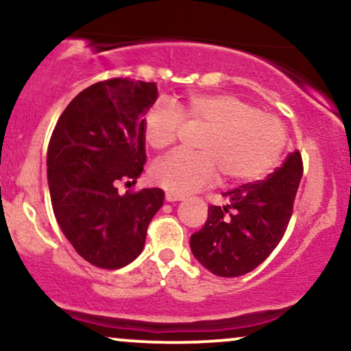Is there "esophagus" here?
<instances>
[{"label": "esophagus", "instance_id": "1", "mask_svg": "<svg viewBox=\"0 0 351 351\" xmlns=\"http://www.w3.org/2000/svg\"><path fill=\"white\" fill-rule=\"evenodd\" d=\"M165 198H167L168 203H173V201H183L184 196H183V195H178V193L167 191V195H165Z\"/></svg>", "mask_w": 351, "mask_h": 351}]
</instances>
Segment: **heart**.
<instances>
[{
    "label": "heart",
    "mask_w": 351,
    "mask_h": 351,
    "mask_svg": "<svg viewBox=\"0 0 351 351\" xmlns=\"http://www.w3.org/2000/svg\"><path fill=\"white\" fill-rule=\"evenodd\" d=\"M191 132L198 153L176 152L153 167L155 183L178 195L208 186L221 173L228 184L252 183L280 163L289 136L284 122L229 94H193L173 106L153 104L143 120L148 145L163 152Z\"/></svg>",
    "instance_id": "obj_1"
}]
</instances>
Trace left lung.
<instances>
[{"label": "left lung", "instance_id": "1", "mask_svg": "<svg viewBox=\"0 0 351 351\" xmlns=\"http://www.w3.org/2000/svg\"><path fill=\"white\" fill-rule=\"evenodd\" d=\"M302 173V156L293 152L265 180L223 193L226 203L211 204L204 226L189 239L193 256L219 277L254 271L284 237Z\"/></svg>", "mask_w": 351, "mask_h": 351}]
</instances>
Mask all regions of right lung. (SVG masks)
I'll return each mask as SVG.
<instances>
[{"label":"right lung","instance_id":"right-lung-1","mask_svg":"<svg viewBox=\"0 0 351 351\" xmlns=\"http://www.w3.org/2000/svg\"><path fill=\"white\" fill-rule=\"evenodd\" d=\"M158 97L155 82L108 79L84 88L59 117L47 147L52 209L80 257L120 269L140 256L160 188L119 193L136 183L145 160L143 117Z\"/></svg>","mask_w":351,"mask_h":351}]
</instances>
